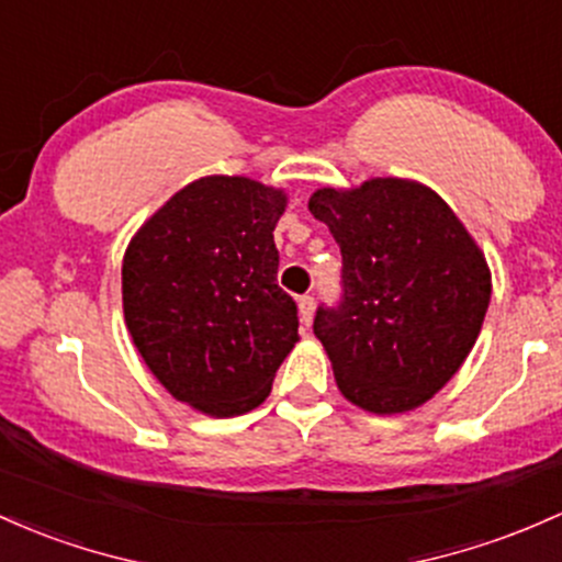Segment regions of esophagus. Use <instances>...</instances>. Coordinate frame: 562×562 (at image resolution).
<instances>
[{
    "label": "esophagus",
    "mask_w": 562,
    "mask_h": 562,
    "mask_svg": "<svg viewBox=\"0 0 562 562\" xmlns=\"http://www.w3.org/2000/svg\"><path fill=\"white\" fill-rule=\"evenodd\" d=\"M299 317H301V325H306V328H310L312 317H314V299H312V295H301V299H299Z\"/></svg>",
    "instance_id": "esophagus-1"
}]
</instances>
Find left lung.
I'll return each instance as SVG.
<instances>
[{"mask_svg": "<svg viewBox=\"0 0 562 562\" xmlns=\"http://www.w3.org/2000/svg\"><path fill=\"white\" fill-rule=\"evenodd\" d=\"M344 258V301L314 336L344 397L375 416L408 413L464 366L491 301V269L448 202L411 178H368L310 196Z\"/></svg>", "mask_w": 562, "mask_h": 562, "instance_id": "8db88e82", "label": "left lung"}]
</instances>
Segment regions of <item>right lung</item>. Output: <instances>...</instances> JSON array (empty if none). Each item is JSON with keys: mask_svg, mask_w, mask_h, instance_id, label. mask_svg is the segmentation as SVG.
<instances>
[{"mask_svg": "<svg viewBox=\"0 0 562 562\" xmlns=\"http://www.w3.org/2000/svg\"><path fill=\"white\" fill-rule=\"evenodd\" d=\"M285 207V189L205 176L127 243L122 310L135 349L172 397L205 416L258 408L299 341L295 304L277 285Z\"/></svg>", "mask_w": 562, "mask_h": 562, "instance_id": "obj_1", "label": "right lung"}]
</instances>
